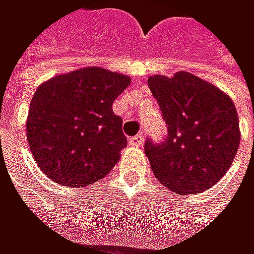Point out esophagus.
Wrapping results in <instances>:
<instances>
[{
    "label": "esophagus",
    "instance_id": "1",
    "mask_svg": "<svg viewBox=\"0 0 254 254\" xmlns=\"http://www.w3.org/2000/svg\"><path fill=\"white\" fill-rule=\"evenodd\" d=\"M128 144H130L131 147H137V148L144 147V134H142V133L136 134L134 137H131V139H130Z\"/></svg>",
    "mask_w": 254,
    "mask_h": 254
}]
</instances>
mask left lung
I'll use <instances>...</instances> for the list:
<instances>
[{
    "mask_svg": "<svg viewBox=\"0 0 254 254\" xmlns=\"http://www.w3.org/2000/svg\"><path fill=\"white\" fill-rule=\"evenodd\" d=\"M148 87L168 124L165 142L145 141L156 179L180 195L212 188L230 168L241 142L232 98L186 71L153 75Z\"/></svg>",
    "mask_w": 254,
    "mask_h": 254,
    "instance_id": "left-lung-1",
    "label": "left lung"
}]
</instances>
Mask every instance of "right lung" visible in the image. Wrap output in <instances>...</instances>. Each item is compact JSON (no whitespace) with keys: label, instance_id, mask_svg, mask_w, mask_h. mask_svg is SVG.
Wrapping results in <instances>:
<instances>
[{"label":"right lung","instance_id":"right-lung-1","mask_svg":"<svg viewBox=\"0 0 254 254\" xmlns=\"http://www.w3.org/2000/svg\"><path fill=\"white\" fill-rule=\"evenodd\" d=\"M130 77L100 66L59 74L36 89L27 117V141L47 177L83 188L107 176L127 145L112 104Z\"/></svg>","mask_w":254,"mask_h":254}]
</instances>
